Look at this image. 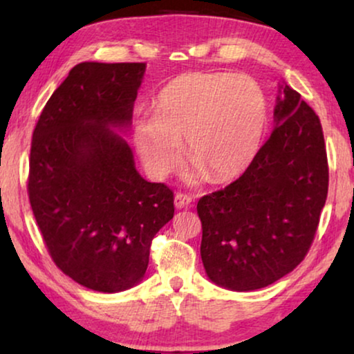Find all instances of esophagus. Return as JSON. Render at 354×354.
Returning <instances> with one entry per match:
<instances>
[{"label":"esophagus","instance_id":"obj_1","mask_svg":"<svg viewBox=\"0 0 354 354\" xmlns=\"http://www.w3.org/2000/svg\"><path fill=\"white\" fill-rule=\"evenodd\" d=\"M192 203H193V198L190 195H187V193H177L176 198H174V205H176V207H178V209L190 206Z\"/></svg>","mask_w":354,"mask_h":354}]
</instances>
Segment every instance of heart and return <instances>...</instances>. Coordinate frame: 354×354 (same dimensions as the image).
<instances>
[{
  "label": "heart",
  "mask_w": 354,
  "mask_h": 354,
  "mask_svg": "<svg viewBox=\"0 0 354 354\" xmlns=\"http://www.w3.org/2000/svg\"><path fill=\"white\" fill-rule=\"evenodd\" d=\"M268 120L263 90L246 75L188 72L159 91L153 115H140L133 142L143 166L164 178L178 166L180 143L198 176L224 182L243 172Z\"/></svg>",
  "instance_id": "b5f03b06"
}]
</instances>
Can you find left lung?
<instances>
[{
  "label": "left lung",
  "mask_w": 354,
  "mask_h": 354,
  "mask_svg": "<svg viewBox=\"0 0 354 354\" xmlns=\"http://www.w3.org/2000/svg\"><path fill=\"white\" fill-rule=\"evenodd\" d=\"M280 90L274 132L243 176L196 206L207 277L235 292L268 287L292 272L311 248L327 200L321 120L298 91Z\"/></svg>",
  "instance_id": "obj_1"
}]
</instances>
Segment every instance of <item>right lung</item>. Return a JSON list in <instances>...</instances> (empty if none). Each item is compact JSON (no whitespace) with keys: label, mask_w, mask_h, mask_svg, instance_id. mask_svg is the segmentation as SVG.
I'll return each mask as SVG.
<instances>
[{"label":"right lung","mask_w":354,"mask_h":354,"mask_svg":"<svg viewBox=\"0 0 354 354\" xmlns=\"http://www.w3.org/2000/svg\"><path fill=\"white\" fill-rule=\"evenodd\" d=\"M145 62H80L35 125L28 200L51 259L103 293L137 285L149 246L174 217V192L147 182L111 127H129Z\"/></svg>","instance_id":"right-lung-1"}]
</instances>
